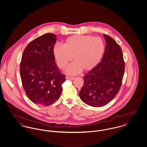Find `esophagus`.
<instances>
[{"label": "esophagus", "mask_w": 147, "mask_h": 147, "mask_svg": "<svg viewBox=\"0 0 147 147\" xmlns=\"http://www.w3.org/2000/svg\"><path fill=\"white\" fill-rule=\"evenodd\" d=\"M66 80H74L75 77L67 76V77H66Z\"/></svg>", "instance_id": "1"}]
</instances>
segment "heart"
I'll list each match as a JSON object with an SVG mask.
<instances>
[{"mask_svg": "<svg viewBox=\"0 0 147 147\" xmlns=\"http://www.w3.org/2000/svg\"><path fill=\"white\" fill-rule=\"evenodd\" d=\"M105 45L102 39L91 35H75L66 40L64 45H55L53 50L55 60L61 69L66 67L72 60L73 63L67 70L70 75L92 70L102 60Z\"/></svg>", "mask_w": 147, "mask_h": 147, "instance_id": "heart-1", "label": "heart"}]
</instances>
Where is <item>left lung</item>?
<instances>
[{
  "label": "left lung",
  "instance_id": "obj_1",
  "mask_svg": "<svg viewBox=\"0 0 147 147\" xmlns=\"http://www.w3.org/2000/svg\"><path fill=\"white\" fill-rule=\"evenodd\" d=\"M104 36L107 44L103 58L85 75L79 93L84 102L96 107L104 106L115 98L121 87L125 68L121 47L111 36Z\"/></svg>",
  "mask_w": 147,
  "mask_h": 147
}]
</instances>
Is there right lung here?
Instances as JSON below:
<instances>
[{
  "label": "right lung",
  "mask_w": 147,
  "mask_h": 147,
  "mask_svg": "<svg viewBox=\"0 0 147 147\" xmlns=\"http://www.w3.org/2000/svg\"><path fill=\"white\" fill-rule=\"evenodd\" d=\"M56 40L51 33L40 36L27 45L22 55V85L28 97L39 105L49 106L57 100L66 81L55 61L53 50Z\"/></svg>",
  "instance_id": "right-lung-1"
}]
</instances>
